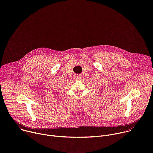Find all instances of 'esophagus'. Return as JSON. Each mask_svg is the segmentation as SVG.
<instances>
[{"label":"esophagus","instance_id":"obj_1","mask_svg":"<svg viewBox=\"0 0 153 153\" xmlns=\"http://www.w3.org/2000/svg\"><path fill=\"white\" fill-rule=\"evenodd\" d=\"M74 79H76V80H80V79H81L82 77H81L80 75H75L74 77Z\"/></svg>","mask_w":153,"mask_h":153}]
</instances>
